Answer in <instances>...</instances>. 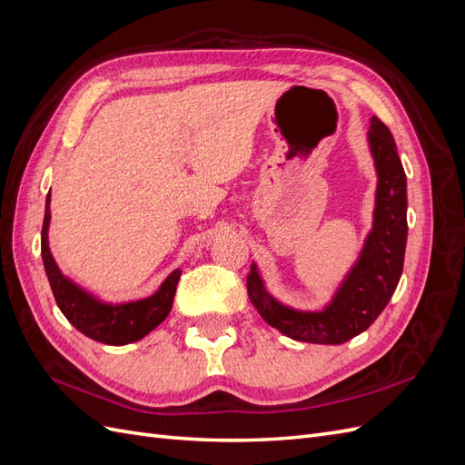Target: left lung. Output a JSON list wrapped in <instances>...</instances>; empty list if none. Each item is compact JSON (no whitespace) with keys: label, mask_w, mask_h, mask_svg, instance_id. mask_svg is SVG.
I'll list each match as a JSON object with an SVG mask.
<instances>
[{"label":"left lung","mask_w":465,"mask_h":465,"mask_svg":"<svg viewBox=\"0 0 465 465\" xmlns=\"http://www.w3.org/2000/svg\"><path fill=\"white\" fill-rule=\"evenodd\" d=\"M376 168L372 229L357 262L320 311H299L267 291L258 265L246 277L248 297L260 316L291 340L341 345L362 333L384 311L396 291L407 242V180L390 130L376 116L367 134Z\"/></svg>","instance_id":"left-lung-1"}]
</instances>
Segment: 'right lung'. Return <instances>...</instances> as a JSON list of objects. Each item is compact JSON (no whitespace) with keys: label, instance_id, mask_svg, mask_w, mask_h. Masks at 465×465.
<instances>
[{"label":"right lung","instance_id":"1","mask_svg":"<svg viewBox=\"0 0 465 465\" xmlns=\"http://www.w3.org/2000/svg\"><path fill=\"white\" fill-rule=\"evenodd\" d=\"M50 219L52 215L48 193L45 224H42L40 238L42 262H45V270L50 281L54 299L58 302L62 314L83 335L106 345H128L143 340L147 333H151L171 314L176 285L182 273L180 270H174L168 275L151 297L128 302L103 301L101 297H96V294L77 285L74 279L64 275L58 263H55L48 242Z\"/></svg>","mask_w":465,"mask_h":465}]
</instances>
